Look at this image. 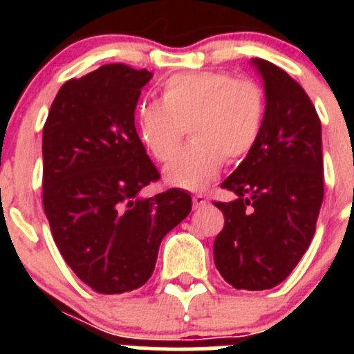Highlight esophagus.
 I'll return each instance as SVG.
<instances>
[{"label":"esophagus","instance_id":"obj_1","mask_svg":"<svg viewBox=\"0 0 354 354\" xmlns=\"http://www.w3.org/2000/svg\"><path fill=\"white\" fill-rule=\"evenodd\" d=\"M205 204H207V200H205V196H202V195H195V196H193V207H195V209L204 207Z\"/></svg>","mask_w":354,"mask_h":354}]
</instances>
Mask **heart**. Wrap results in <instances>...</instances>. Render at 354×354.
Here are the masks:
<instances>
[{
	"label": "heart",
	"instance_id": "obj_1",
	"mask_svg": "<svg viewBox=\"0 0 354 354\" xmlns=\"http://www.w3.org/2000/svg\"><path fill=\"white\" fill-rule=\"evenodd\" d=\"M264 120V90L253 80L223 71L175 74L162 83L159 102H147L136 111L140 138L161 162L177 154L187 127L193 142L165 168V179L189 192L207 186L223 161L248 156Z\"/></svg>",
	"mask_w": 354,
	"mask_h": 354
}]
</instances>
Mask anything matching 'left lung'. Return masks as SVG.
Instances as JSON below:
<instances>
[{
  "label": "left lung",
  "instance_id": "8db88e82",
  "mask_svg": "<svg viewBox=\"0 0 354 354\" xmlns=\"http://www.w3.org/2000/svg\"><path fill=\"white\" fill-rule=\"evenodd\" d=\"M261 138L221 187L232 202H216L225 225L214 239V264L236 289L264 290L290 274L308 250L324 195L321 120L305 90L262 58Z\"/></svg>",
  "mask_w": 354,
  "mask_h": 354
}]
</instances>
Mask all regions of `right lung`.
I'll list each match as a JSON object with an SVG mask.
<instances>
[{
	"mask_svg": "<svg viewBox=\"0 0 354 354\" xmlns=\"http://www.w3.org/2000/svg\"><path fill=\"white\" fill-rule=\"evenodd\" d=\"M152 77L147 68L102 65L58 90L42 134V200L62 257L101 294L138 289L156 268L162 237L192 211L171 187L142 196L159 171L134 127Z\"/></svg>",
	"mask_w": 354,
	"mask_h": 354,
	"instance_id": "1",
	"label": "right lung"
}]
</instances>
